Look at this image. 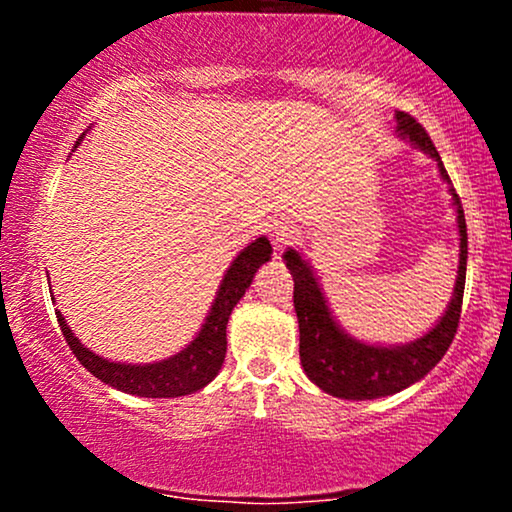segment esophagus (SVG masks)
Masks as SVG:
<instances>
[{
  "mask_svg": "<svg viewBox=\"0 0 512 512\" xmlns=\"http://www.w3.org/2000/svg\"><path fill=\"white\" fill-rule=\"evenodd\" d=\"M293 238V228L289 221H274L272 223V243L274 250H281Z\"/></svg>",
  "mask_w": 512,
  "mask_h": 512,
  "instance_id": "esophagus-1",
  "label": "esophagus"
}]
</instances>
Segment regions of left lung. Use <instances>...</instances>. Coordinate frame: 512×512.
Segmentation results:
<instances>
[{"instance_id": "8db88e82", "label": "left lung", "mask_w": 512, "mask_h": 512, "mask_svg": "<svg viewBox=\"0 0 512 512\" xmlns=\"http://www.w3.org/2000/svg\"><path fill=\"white\" fill-rule=\"evenodd\" d=\"M397 137L402 142L424 151L428 158L438 163V173L448 185L455 209L457 233H460V264H457L455 289L443 315L426 334L416 337L414 342L404 344H380L363 342L351 337L334 317L320 279L315 269L305 260L303 252L289 248L284 252V262L293 276V308L298 317V332H301V366L310 383H315L322 392L342 399H378L390 397L407 390L409 385L424 380L440 358L445 356L452 337L457 332L462 310L464 276H467V223L457 197L455 187L448 178L443 161H440L436 146L426 129L407 113H395Z\"/></svg>"}]
</instances>
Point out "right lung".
Returning a JSON list of instances; mask_svg holds the SVG:
<instances>
[{
	"mask_svg": "<svg viewBox=\"0 0 512 512\" xmlns=\"http://www.w3.org/2000/svg\"><path fill=\"white\" fill-rule=\"evenodd\" d=\"M84 139V134H81ZM79 139V142H81ZM76 142V146H79ZM74 146V149H76ZM272 260V245L267 236L255 238L236 255L231 267L223 274L219 291L211 303L207 317H204L199 332L192 342L178 354L154 363H122L93 354L88 346L79 342V337L67 325L64 315L57 310V322L67 339L69 349L79 358V363L88 373L96 375L105 385L137 397H185L207 387L219 375L226 358V325L245 291L250 289L257 269ZM55 301V298H52Z\"/></svg>",
	"mask_w": 512,
	"mask_h": 512,
	"instance_id": "right-lung-1",
	"label": "right lung"
}]
</instances>
